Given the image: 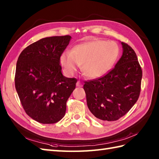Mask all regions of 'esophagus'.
Segmentation results:
<instances>
[{
  "label": "esophagus",
  "instance_id": "obj_1",
  "mask_svg": "<svg viewBox=\"0 0 159 159\" xmlns=\"http://www.w3.org/2000/svg\"><path fill=\"white\" fill-rule=\"evenodd\" d=\"M83 86V84L80 83V81H77V83H76V87H82Z\"/></svg>",
  "mask_w": 159,
  "mask_h": 159
}]
</instances>
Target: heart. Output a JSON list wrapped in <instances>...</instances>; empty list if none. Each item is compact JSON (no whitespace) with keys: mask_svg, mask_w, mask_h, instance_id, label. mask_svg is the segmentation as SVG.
<instances>
[{"mask_svg":"<svg viewBox=\"0 0 159 159\" xmlns=\"http://www.w3.org/2000/svg\"><path fill=\"white\" fill-rule=\"evenodd\" d=\"M120 52L114 42L93 39L74 46L60 56V63L67 76H72L81 65V70L90 79L103 76L116 63Z\"/></svg>","mask_w":159,"mask_h":159,"instance_id":"heart-1","label":"heart"}]
</instances>
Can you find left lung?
I'll return each instance as SVG.
<instances>
[{
  "label": "left lung",
  "instance_id": "8db88e82",
  "mask_svg": "<svg viewBox=\"0 0 159 159\" xmlns=\"http://www.w3.org/2000/svg\"><path fill=\"white\" fill-rule=\"evenodd\" d=\"M121 43L122 55L113 68L102 77L85 81L83 86L89 111L102 121L119 120L139 97L142 70L134 50Z\"/></svg>",
  "mask_w": 159,
  "mask_h": 159
}]
</instances>
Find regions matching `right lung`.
I'll use <instances>...</instances> for the list:
<instances>
[{
  "label": "right lung",
  "instance_id": "right-lung-1",
  "mask_svg": "<svg viewBox=\"0 0 159 159\" xmlns=\"http://www.w3.org/2000/svg\"><path fill=\"white\" fill-rule=\"evenodd\" d=\"M71 36L45 38L24 49L18 57L15 87L26 113L42 124H54L65 116L66 102L76 87L75 78L61 72L60 56Z\"/></svg>",
  "mask_w": 159,
  "mask_h": 159
}]
</instances>
